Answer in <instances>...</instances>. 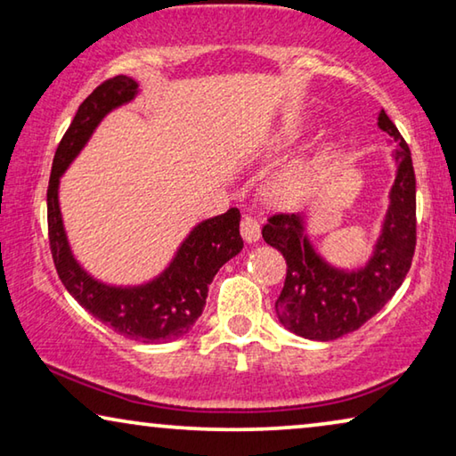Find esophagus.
I'll return each mask as SVG.
<instances>
[{
    "instance_id": "esophagus-1",
    "label": "esophagus",
    "mask_w": 456,
    "mask_h": 456,
    "mask_svg": "<svg viewBox=\"0 0 456 456\" xmlns=\"http://www.w3.org/2000/svg\"><path fill=\"white\" fill-rule=\"evenodd\" d=\"M240 232L247 242H250V244L256 242L258 238H261V224H258L255 218H250V216H242Z\"/></svg>"
}]
</instances>
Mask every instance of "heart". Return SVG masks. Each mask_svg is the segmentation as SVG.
I'll list each match as a JSON object with an SVG mask.
<instances>
[{
	"instance_id": "heart-1",
	"label": "heart",
	"mask_w": 456,
	"mask_h": 456,
	"mask_svg": "<svg viewBox=\"0 0 456 456\" xmlns=\"http://www.w3.org/2000/svg\"><path fill=\"white\" fill-rule=\"evenodd\" d=\"M307 177V167L305 165H293L283 173H279L275 179L269 183V198L273 200H287L291 198L297 189L304 185Z\"/></svg>"
}]
</instances>
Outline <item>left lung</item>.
<instances>
[{
    "instance_id": "8db88e82",
    "label": "left lung",
    "mask_w": 456,
    "mask_h": 456,
    "mask_svg": "<svg viewBox=\"0 0 456 456\" xmlns=\"http://www.w3.org/2000/svg\"><path fill=\"white\" fill-rule=\"evenodd\" d=\"M377 126L397 144L395 181L381 232L362 267L328 263L307 236L305 214L271 216L265 242L285 256L287 277L275 310L287 330L310 340H336L375 316L408 275L416 248V175L410 146L381 110Z\"/></svg>"
}]
</instances>
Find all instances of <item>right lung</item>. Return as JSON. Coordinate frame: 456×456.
<instances>
[{"instance_id":"right-lung-1","label":"right lung","mask_w":456,"mask_h":456,"mask_svg":"<svg viewBox=\"0 0 456 456\" xmlns=\"http://www.w3.org/2000/svg\"><path fill=\"white\" fill-rule=\"evenodd\" d=\"M132 77L118 75L94 89L73 118L53 160L48 181V238L57 273L67 291L111 330L136 342H169L191 330L206 307L208 285L230 258L242 250L240 212L230 208L226 214L195 224L169 265L138 285H114L95 279L77 261L62 222L59 187L61 177L86 149L97 126L110 111L130 103L138 95Z\"/></svg>"}]
</instances>
